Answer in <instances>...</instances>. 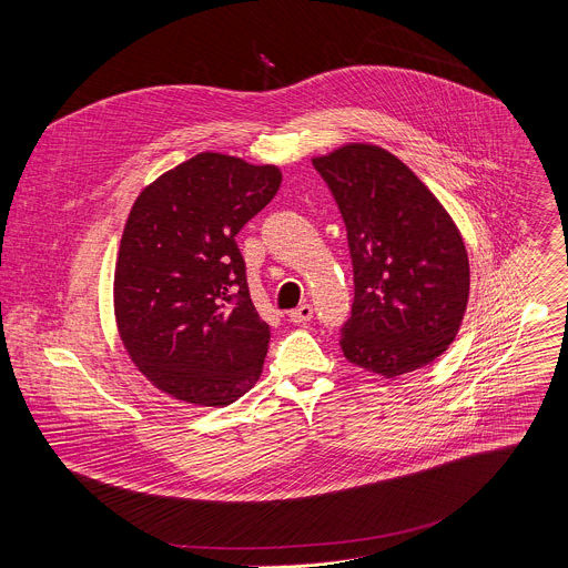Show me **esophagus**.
<instances>
[{"label": "esophagus", "instance_id": "34e87169", "mask_svg": "<svg viewBox=\"0 0 568 568\" xmlns=\"http://www.w3.org/2000/svg\"><path fill=\"white\" fill-rule=\"evenodd\" d=\"M310 318H312V305L310 303H303V305H298L296 310L290 312L292 323H307Z\"/></svg>", "mask_w": 568, "mask_h": 568}]
</instances>
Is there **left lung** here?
I'll return each mask as SVG.
<instances>
[{
    "mask_svg": "<svg viewBox=\"0 0 568 568\" xmlns=\"http://www.w3.org/2000/svg\"><path fill=\"white\" fill-rule=\"evenodd\" d=\"M348 231L353 314L344 357L395 379L440 357L469 298L465 242L438 197L402 159L373 143H346L312 159Z\"/></svg>",
    "mask_w": 568,
    "mask_h": 568,
    "instance_id": "obj_1",
    "label": "left lung"
}]
</instances>
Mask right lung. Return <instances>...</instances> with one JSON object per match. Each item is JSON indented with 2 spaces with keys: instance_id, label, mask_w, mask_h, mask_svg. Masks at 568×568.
I'll return each mask as SVG.
<instances>
[{
  "instance_id": "right-lung-1",
  "label": "right lung",
  "mask_w": 568,
  "mask_h": 568,
  "mask_svg": "<svg viewBox=\"0 0 568 568\" xmlns=\"http://www.w3.org/2000/svg\"><path fill=\"white\" fill-rule=\"evenodd\" d=\"M274 164L200 152L134 200L116 256L119 337L161 393L226 407L261 377L270 326L258 316L235 233L281 186Z\"/></svg>"
}]
</instances>
